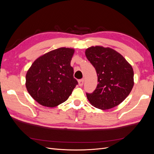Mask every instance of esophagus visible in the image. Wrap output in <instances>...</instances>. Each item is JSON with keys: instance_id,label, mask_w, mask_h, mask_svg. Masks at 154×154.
I'll list each match as a JSON object with an SVG mask.
<instances>
[{"instance_id": "1", "label": "esophagus", "mask_w": 154, "mask_h": 154, "mask_svg": "<svg viewBox=\"0 0 154 154\" xmlns=\"http://www.w3.org/2000/svg\"><path fill=\"white\" fill-rule=\"evenodd\" d=\"M83 83H84V79H81V80H78V84L80 86H82L83 85Z\"/></svg>"}]
</instances>
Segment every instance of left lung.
<instances>
[{
  "label": "left lung",
  "instance_id": "8db88e82",
  "mask_svg": "<svg viewBox=\"0 0 154 154\" xmlns=\"http://www.w3.org/2000/svg\"><path fill=\"white\" fill-rule=\"evenodd\" d=\"M85 55L96 69L97 83L92 93H86L88 100L97 109L106 110L120 104L134 86L132 66L122 54L110 48L91 47Z\"/></svg>",
  "mask_w": 154,
  "mask_h": 154
}]
</instances>
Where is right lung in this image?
Returning a JSON list of instances; mask_svg holds the SVG:
<instances>
[{"label":"right lung","instance_id":"add662e5","mask_svg":"<svg viewBox=\"0 0 154 154\" xmlns=\"http://www.w3.org/2000/svg\"><path fill=\"white\" fill-rule=\"evenodd\" d=\"M74 50L61 48L37 58L27 71L26 86L42 105L54 107L63 103L78 84L71 61Z\"/></svg>","mask_w":154,"mask_h":154}]
</instances>
